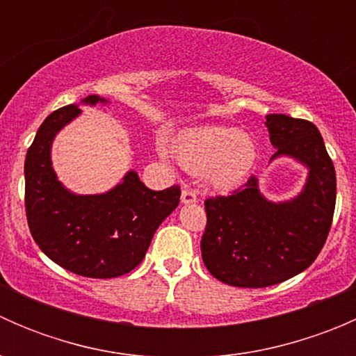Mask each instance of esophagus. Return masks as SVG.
<instances>
[{"label": "esophagus", "instance_id": "34e87169", "mask_svg": "<svg viewBox=\"0 0 356 356\" xmlns=\"http://www.w3.org/2000/svg\"><path fill=\"white\" fill-rule=\"evenodd\" d=\"M196 200H198V196H196V193L193 191V189H182V195H181L182 203L184 204L196 203Z\"/></svg>", "mask_w": 356, "mask_h": 356}]
</instances>
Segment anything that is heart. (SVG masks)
<instances>
[{
	"instance_id": "1",
	"label": "heart",
	"mask_w": 356,
	"mask_h": 356,
	"mask_svg": "<svg viewBox=\"0 0 356 356\" xmlns=\"http://www.w3.org/2000/svg\"><path fill=\"white\" fill-rule=\"evenodd\" d=\"M174 153L193 174L203 172L208 184L231 189L241 184L254 167L258 149L251 136L225 125L191 129L177 139Z\"/></svg>"
}]
</instances>
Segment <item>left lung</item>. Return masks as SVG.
I'll return each mask as SVG.
<instances>
[{
  "instance_id": "8db88e82",
  "label": "left lung",
  "mask_w": 356,
  "mask_h": 356,
  "mask_svg": "<svg viewBox=\"0 0 356 356\" xmlns=\"http://www.w3.org/2000/svg\"><path fill=\"white\" fill-rule=\"evenodd\" d=\"M272 160L291 156L308 168L296 198L272 203L251 175L231 196L204 200L207 227L201 238L204 267L236 288L279 284L314 264L331 231L336 207V170L321 132L312 122L267 115Z\"/></svg>"
}]
</instances>
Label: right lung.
Here are the masks:
<instances>
[{"instance_id":"obj_1","label":"right lung","mask_w":356,"mask_h":356,"mask_svg":"<svg viewBox=\"0 0 356 356\" xmlns=\"http://www.w3.org/2000/svg\"><path fill=\"white\" fill-rule=\"evenodd\" d=\"M106 103L99 96L86 105ZM81 113L68 105L46 117L25 156V213L42 253L77 275L111 279L129 274L148 251L158 225L177 208L181 188L152 191L134 170L105 195H74L56 179L51 143Z\"/></svg>"}]
</instances>
